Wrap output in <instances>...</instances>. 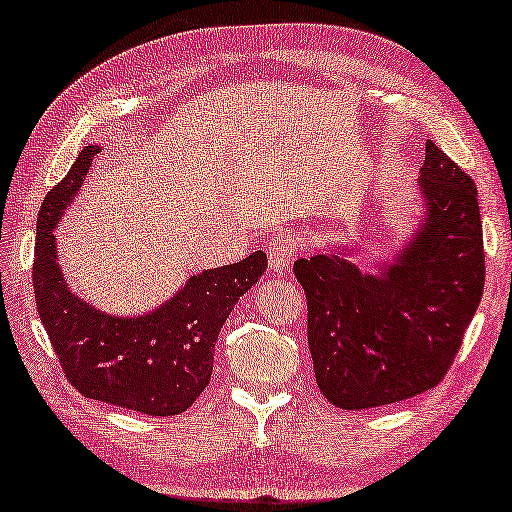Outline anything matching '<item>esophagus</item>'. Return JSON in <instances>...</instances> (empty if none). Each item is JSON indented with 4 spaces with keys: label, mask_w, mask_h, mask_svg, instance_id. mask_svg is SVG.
Listing matches in <instances>:
<instances>
[{
    "label": "esophagus",
    "mask_w": 512,
    "mask_h": 512,
    "mask_svg": "<svg viewBox=\"0 0 512 512\" xmlns=\"http://www.w3.org/2000/svg\"><path fill=\"white\" fill-rule=\"evenodd\" d=\"M267 256H270V267L274 272H286L288 265L297 256V242L290 235H279L267 247Z\"/></svg>",
    "instance_id": "esophagus-1"
}]
</instances>
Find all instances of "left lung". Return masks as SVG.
Segmentation results:
<instances>
[{"label":"left lung","mask_w":512,"mask_h":512,"mask_svg":"<svg viewBox=\"0 0 512 512\" xmlns=\"http://www.w3.org/2000/svg\"><path fill=\"white\" fill-rule=\"evenodd\" d=\"M426 215L382 274L338 254L300 258L306 334L320 391L341 410H368L437 387L483 297L485 254L476 185L426 141Z\"/></svg>","instance_id":"8db88e82"}]
</instances>
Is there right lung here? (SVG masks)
<instances>
[{"mask_svg": "<svg viewBox=\"0 0 512 512\" xmlns=\"http://www.w3.org/2000/svg\"><path fill=\"white\" fill-rule=\"evenodd\" d=\"M98 153L100 146H86L38 212L31 274L38 316L82 396L148 416H176L208 387L217 336L235 302L263 277L267 256L254 251L240 263L194 274L162 309L141 318L93 309L68 290L52 231Z\"/></svg>", "mask_w": 512, "mask_h": 512, "instance_id": "obj_1", "label": "right lung"}]
</instances>
